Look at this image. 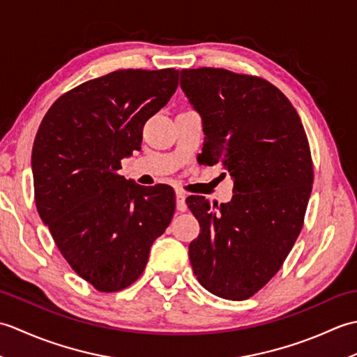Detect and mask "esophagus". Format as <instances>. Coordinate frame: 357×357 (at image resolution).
<instances>
[{
  "label": "esophagus",
  "instance_id": "34e87169",
  "mask_svg": "<svg viewBox=\"0 0 357 357\" xmlns=\"http://www.w3.org/2000/svg\"><path fill=\"white\" fill-rule=\"evenodd\" d=\"M176 210L178 211H185L187 204H185V193L183 190L176 192Z\"/></svg>",
  "mask_w": 357,
  "mask_h": 357
}]
</instances>
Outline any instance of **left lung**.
I'll return each instance as SVG.
<instances>
[{
  "instance_id": "8db88e82",
  "label": "left lung",
  "mask_w": 357,
  "mask_h": 357,
  "mask_svg": "<svg viewBox=\"0 0 357 357\" xmlns=\"http://www.w3.org/2000/svg\"><path fill=\"white\" fill-rule=\"evenodd\" d=\"M202 116L206 164L234 179L233 199L188 196L201 233L188 256L199 284L219 298H252L282 267L304 225L313 187L310 144L298 112L267 79L215 67L181 70Z\"/></svg>"
}]
</instances>
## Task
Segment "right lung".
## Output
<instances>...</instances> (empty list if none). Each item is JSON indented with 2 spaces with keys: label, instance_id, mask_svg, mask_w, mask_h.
I'll return each instance as SVG.
<instances>
[{
  "label": "right lung",
  "instance_id": "add662e5",
  "mask_svg": "<svg viewBox=\"0 0 357 357\" xmlns=\"http://www.w3.org/2000/svg\"><path fill=\"white\" fill-rule=\"evenodd\" d=\"M178 75L124 69L82 82L52 104L36 132V210L72 270L98 291L132 285L173 218L172 187L144 188L118 170L176 92Z\"/></svg>",
  "mask_w": 357,
  "mask_h": 357
}]
</instances>
